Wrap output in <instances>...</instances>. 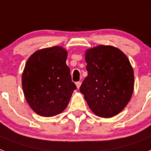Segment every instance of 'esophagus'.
<instances>
[{"label":"esophagus","instance_id":"34e87169","mask_svg":"<svg viewBox=\"0 0 151 151\" xmlns=\"http://www.w3.org/2000/svg\"><path fill=\"white\" fill-rule=\"evenodd\" d=\"M76 85L77 88L79 89V87H80V86H81V82H76Z\"/></svg>","mask_w":151,"mask_h":151}]
</instances>
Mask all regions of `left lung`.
Instances as JSON below:
<instances>
[{"label":"left lung","mask_w":151,"mask_h":151,"mask_svg":"<svg viewBox=\"0 0 151 151\" xmlns=\"http://www.w3.org/2000/svg\"><path fill=\"white\" fill-rule=\"evenodd\" d=\"M87 76L79 91L94 113L100 117L117 115L130 101L134 90V71L118 48L98 45L85 53Z\"/></svg>","instance_id":"1"}]
</instances>
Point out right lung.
<instances>
[{
	"mask_svg": "<svg viewBox=\"0 0 151 151\" xmlns=\"http://www.w3.org/2000/svg\"><path fill=\"white\" fill-rule=\"evenodd\" d=\"M68 52L61 46L37 50L29 57L22 75L25 99L37 114L45 117L61 113L76 84L66 65Z\"/></svg>",
	"mask_w": 151,
	"mask_h": 151,
	"instance_id": "obj_1",
	"label": "right lung"
}]
</instances>
